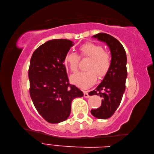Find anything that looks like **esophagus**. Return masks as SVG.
Listing matches in <instances>:
<instances>
[{
    "label": "esophagus",
    "instance_id": "1",
    "mask_svg": "<svg viewBox=\"0 0 154 154\" xmlns=\"http://www.w3.org/2000/svg\"><path fill=\"white\" fill-rule=\"evenodd\" d=\"M84 94H83V96H84L85 98H89L90 97V95L88 94V91H85V92H84Z\"/></svg>",
    "mask_w": 154,
    "mask_h": 154
}]
</instances>
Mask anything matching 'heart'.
Instances as JSON below:
<instances>
[{
  "instance_id": "obj_1",
  "label": "heart",
  "mask_w": 154,
  "mask_h": 154,
  "mask_svg": "<svg viewBox=\"0 0 154 154\" xmlns=\"http://www.w3.org/2000/svg\"><path fill=\"white\" fill-rule=\"evenodd\" d=\"M81 55L89 57L91 60L88 64V71L79 72L72 75L71 82L82 89H87L96 82L98 75H105L110 67L111 56L104 51L103 47L94 43H87L80 47ZM79 57L74 52H68L64 57V64L70 71L75 72L78 69Z\"/></svg>"
}]
</instances>
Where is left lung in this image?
<instances>
[{
  "label": "left lung",
  "instance_id": "left-lung-1",
  "mask_svg": "<svg viewBox=\"0 0 154 154\" xmlns=\"http://www.w3.org/2000/svg\"><path fill=\"white\" fill-rule=\"evenodd\" d=\"M92 37L105 43L111 51L110 67L102 82L89 95H98L103 97L100 107L92 109L91 113L95 118L108 119L118 108L126 88L127 77L126 51L119 41L106 33H98Z\"/></svg>",
  "mask_w": 154,
  "mask_h": 154
}]
</instances>
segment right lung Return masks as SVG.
Returning <instances> with one entry per match:
<instances>
[{
	"label": "right lung",
	"mask_w": 154,
	"mask_h": 154,
	"mask_svg": "<svg viewBox=\"0 0 154 154\" xmlns=\"http://www.w3.org/2000/svg\"><path fill=\"white\" fill-rule=\"evenodd\" d=\"M74 44L67 39L45 42L33 52L28 70L30 94L37 111L47 122L57 124L69 118L71 102L83 93L71 85L64 57Z\"/></svg>",
	"instance_id": "1"
}]
</instances>
